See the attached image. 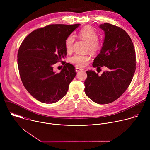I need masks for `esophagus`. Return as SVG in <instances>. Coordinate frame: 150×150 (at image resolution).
Instances as JSON below:
<instances>
[{
	"label": "esophagus",
	"mask_w": 150,
	"mask_h": 150,
	"mask_svg": "<svg viewBox=\"0 0 150 150\" xmlns=\"http://www.w3.org/2000/svg\"><path fill=\"white\" fill-rule=\"evenodd\" d=\"M76 72H80V71H83V68H79V67H76Z\"/></svg>",
	"instance_id": "esophagus-1"
}]
</instances>
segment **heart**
Returning a JSON list of instances; mask_svg holds the SVG:
<instances>
[{"instance_id": "1", "label": "heart", "mask_w": 150, "mask_h": 150, "mask_svg": "<svg viewBox=\"0 0 150 150\" xmlns=\"http://www.w3.org/2000/svg\"><path fill=\"white\" fill-rule=\"evenodd\" d=\"M78 37L87 42V50L93 53H96L101 48L100 42L98 40V34L96 31L90 26H85L81 28L78 33ZM75 38L72 35H69L65 40V47L67 52L72 50ZM91 57L88 54H75L69 59L71 63L77 67H85L87 65Z\"/></svg>"}]
</instances>
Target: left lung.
I'll use <instances>...</instances> for the list:
<instances>
[{
	"instance_id": "8db88e82",
	"label": "left lung",
	"mask_w": 150,
	"mask_h": 150,
	"mask_svg": "<svg viewBox=\"0 0 150 150\" xmlns=\"http://www.w3.org/2000/svg\"><path fill=\"white\" fill-rule=\"evenodd\" d=\"M100 28L105 38L93 66L105 67L108 70L101 75L87 71L84 91L94 102L105 104L117 100L129 87L136 69V55L132 40L125 30L109 23L101 24Z\"/></svg>"
}]
</instances>
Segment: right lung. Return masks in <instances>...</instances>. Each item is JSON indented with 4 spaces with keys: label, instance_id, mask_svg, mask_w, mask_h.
<instances>
[{
    "label": "right lung",
    "instance_id": "1",
    "mask_svg": "<svg viewBox=\"0 0 150 150\" xmlns=\"http://www.w3.org/2000/svg\"><path fill=\"white\" fill-rule=\"evenodd\" d=\"M79 25H49L33 31L21 43L17 56L19 75L25 89L38 101L52 104L67 94L76 72L72 64L62 60L67 55L65 41ZM59 61L64 66L56 74L52 66Z\"/></svg>",
    "mask_w": 150,
    "mask_h": 150
}]
</instances>
